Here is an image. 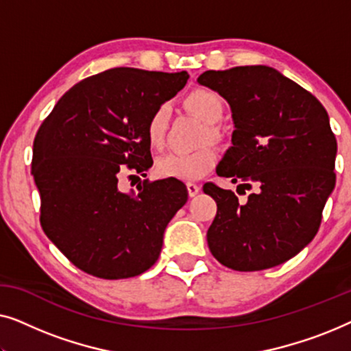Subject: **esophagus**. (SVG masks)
<instances>
[{
  "label": "esophagus",
  "mask_w": 351,
  "mask_h": 351,
  "mask_svg": "<svg viewBox=\"0 0 351 351\" xmlns=\"http://www.w3.org/2000/svg\"><path fill=\"white\" fill-rule=\"evenodd\" d=\"M186 190H189V196L190 198H193V196H196L199 193V185H196V184H191V182H189V184H186Z\"/></svg>",
  "instance_id": "1"
}]
</instances>
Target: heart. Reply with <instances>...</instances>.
I'll use <instances>...</instances> for the list:
<instances>
[{
  "mask_svg": "<svg viewBox=\"0 0 351 351\" xmlns=\"http://www.w3.org/2000/svg\"><path fill=\"white\" fill-rule=\"evenodd\" d=\"M186 108L203 119L206 124L219 123L223 117V104L214 90L195 89L186 95ZM169 117V107L160 105L153 110L148 117L145 132L147 141L153 148H160L165 142L166 123ZM209 137H215V129H208ZM217 162V153L213 148L204 147L196 152H169L156 160L155 171L162 179H179V180H199L213 169Z\"/></svg>",
  "mask_w": 351,
  "mask_h": 351,
  "instance_id": "1",
  "label": "heart"
}]
</instances>
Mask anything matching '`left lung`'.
Wrapping results in <instances>:
<instances>
[{
    "mask_svg": "<svg viewBox=\"0 0 351 351\" xmlns=\"http://www.w3.org/2000/svg\"><path fill=\"white\" fill-rule=\"evenodd\" d=\"M198 83L222 95L233 113V147L217 176L254 189L239 203L232 190L213 182L203 186L217 203L208 230L210 252L237 271L280 265L315 238L334 190L337 141L328 112L271 66L208 70Z\"/></svg>",
    "mask_w": 351,
    "mask_h": 351,
    "instance_id": "obj_1",
    "label": "left lung"
}]
</instances>
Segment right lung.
I'll use <instances>...</instances> for the list:
<instances>
[{
    "label": "right lung",
    "mask_w": 351,
    "mask_h": 351,
    "mask_svg": "<svg viewBox=\"0 0 351 351\" xmlns=\"http://www.w3.org/2000/svg\"><path fill=\"white\" fill-rule=\"evenodd\" d=\"M186 80V71L105 70L66 90L38 129L32 174L41 227L84 273L123 280L160 257L162 233L189 198L185 185L147 179L124 193L119 180L150 169L148 117Z\"/></svg>",
    "instance_id": "obj_1"
}]
</instances>
